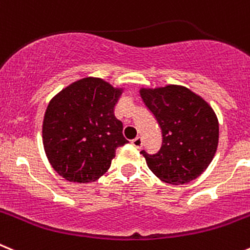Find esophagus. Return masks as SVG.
Segmentation results:
<instances>
[{
    "mask_svg": "<svg viewBox=\"0 0 250 250\" xmlns=\"http://www.w3.org/2000/svg\"><path fill=\"white\" fill-rule=\"evenodd\" d=\"M131 144H133V146H135V148H142L143 139H142V138H140V136H136L135 139L131 140Z\"/></svg>",
    "mask_w": 250,
    "mask_h": 250,
    "instance_id": "34e87169",
    "label": "esophagus"
}]
</instances>
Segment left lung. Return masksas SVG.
<instances>
[{"mask_svg": "<svg viewBox=\"0 0 250 250\" xmlns=\"http://www.w3.org/2000/svg\"><path fill=\"white\" fill-rule=\"evenodd\" d=\"M143 102L162 130L155 154L142 150L149 169L163 182L183 185L208 167L219 143L214 110L200 96L182 86L140 89Z\"/></svg>", "mask_w": 250, "mask_h": 250, "instance_id": "obj_1", "label": "left lung"}]
</instances>
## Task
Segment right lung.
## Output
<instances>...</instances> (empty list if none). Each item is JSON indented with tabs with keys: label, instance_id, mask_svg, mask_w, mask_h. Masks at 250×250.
<instances>
[{
	"label": "right lung",
	"instance_id": "1",
	"mask_svg": "<svg viewBox=\"0 0 250 250\" xmlns=\"http://www.w3.org/2000/svg\"><path fill=\"white\" fill-rule=\"evenodd\" d=\"M121 89L100 78L72 83L49 102L42 143L49 162L69 182L88 183L107 172L127 142L114 115Z\"/></svg>",
	"mask_w": 250,
	"mask_h": 250
}]
</instances>
